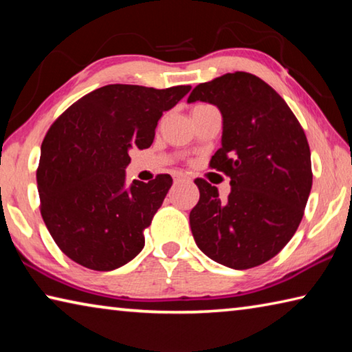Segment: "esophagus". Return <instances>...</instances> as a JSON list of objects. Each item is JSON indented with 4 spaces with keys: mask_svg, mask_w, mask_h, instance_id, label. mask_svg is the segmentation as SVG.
<instances>
[{
    "mask_svg": "<svg viewBox=\"0 0 352 352\" xmlns=\"http://www.w3.org/2000/svg\"><path fill=\"white\" fill-rule=\"evenodd\" d=\"M174 180L177 183H189L190 177H188L186 174H183V172H177V174L174 175Z\"/></svg>",
    "mask_w": 352,
    "mask_h": 352,
    "instance_id": "esophagus-1",
    "label": "esophagus"
}]
</instances>
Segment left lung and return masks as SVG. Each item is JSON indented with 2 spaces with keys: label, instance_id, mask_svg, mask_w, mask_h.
Masks as SVG:
<instances>
[{
  "label": "left lung",
  "instance_id": "left-lung-1",
  "mask_svg": "<svg viewBox=\"0 0 352 352\" xmlns=\"http://www.w3.org/2000/svg\"><path fill=\"white\" fill-rule=\"evenodd\" d=\"M210 102L223 118L222 147L210 166L231 178L222 200L204 178L189 214L197 247L236 270L253 269L287 245L312 188L311 148L294 111L258 76L236 71L200 83L188 102Z\"/></svg>",
  "mask_w": 352,
  "mask_h": 352
}]
</instances>
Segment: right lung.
<instances>
[{
    "label": "right lung",
    "instance_id": "1",
    "mask_svg": "<svg viewBox=\"0 0 352 352\" xmlns=\"http://www.w3.org/2000/svg\"><path fill=\"white\" fill-rule=\"evenodd\" d=\"M189 90L190 85H105L80 98L47 130L37 169L40 212L69 259L110 272L144 247V230L172 177L126 186L129 151L151 147L163 111Z\"/></svg>",
    "mask_w": 352,
    "mask_h": 352
}]
</instances>
